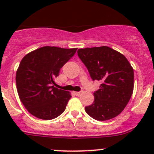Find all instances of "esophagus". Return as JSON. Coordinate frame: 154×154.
<instances>
[{"mask_svg":"<svg viewBox=\"0 0 154 154\" xmlns=\"http://www.w3.org/2000/svg\"><path fill=\"white\" fill-rule=\"evenodd\" d=\"M74 94L77 96H80V94H81V92H79V91H75V92H74Z\"/></svg>","mask_w":154,"mask_h":154,"instance_id":"34e87169","label":"esophagus"}]
</instances>
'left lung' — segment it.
<instances>
[{"label": "left lung", "instance_id": "1", "mask_svg": "<svg viewBox=\"0 0 154 154\" xmlns=\"http://www.w3.org/2000/svg\"><path fill=\"white\" fill-rule=\"evenodd\" d=\"M77 54L93 80L101 82L94 91V100L85 107L86 113L97 121L119 116L128 103L134 86L133 68L119 51L107 47L80 48Z\"/></svg>", "mask_w": 154, "mask_h": 154}]
</instances>
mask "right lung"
<instances>
[{
    "instance_id": "right-lung-1",
    "label": "right lung",
    "mask_w": 154,
    "mask_h": 154,
    "mask_svg": "<svg viewBox=\"0 0 154 154\" xmlns=\"http://www.w3.org/2000/svg\"><path fill=\"white\" fill-rule=\"evenodd\" d=\"M77 49L45 46L23 57L15 81L20 100L31 115L51 120L65 111L71 93L56 88L54 80Z\"/></svg>"
}]
</instances>
